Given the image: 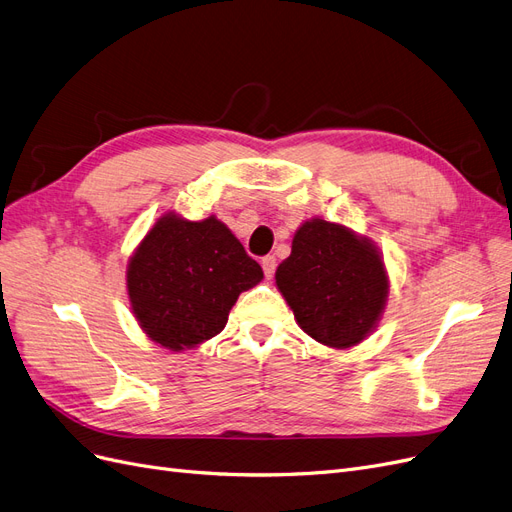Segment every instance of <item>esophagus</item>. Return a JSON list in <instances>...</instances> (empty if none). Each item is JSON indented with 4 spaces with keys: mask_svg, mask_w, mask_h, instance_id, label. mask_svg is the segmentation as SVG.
<instances>
[{
    "mask_svg": "<svg viewBox=\"0 0 512 512\" xmlns=\"http://www.w3.org/2000/svg\"><path fill=\"white\" fill-rule=\"evenodd\" d=\"M261 268H263V274H266V278H272L274 276V270H276V259L274 255H266L261 259Z\"/></svg>",
    "mask_w": 512,
    "mask_h": 512,
    "instance_id": "1",
    "label": "esophagus"
}]
</instances>
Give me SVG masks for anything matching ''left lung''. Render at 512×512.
Segmentation results:
<instances>
[{
    "instance_id": "1",
    "label": "left lung",
    "mask_w": 512,
    "mask_h": 512,
    "mask_svg": "<svg viewBox=\"0 0 512 512\" xmlns=\"http://www.w3.org/2000/svg\"><path fill=\"white\" fill-rule=\"evenodd\" d=\"M276 287L304 332L332 349L372 334L389 295V276L370 238L349 227L310 219L276 268Z\"/></svg>"
}]
</instances>
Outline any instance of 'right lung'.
Instances as JSON below:
<instances>
[{
    "instance_id": "add662e5",
    "label": "right lung",
    "mask_w": 512,
    "mask_h": 512,
    "mask_svg": "<svg viewBox=\"0 0 512 512\" xmlns=\"http://www.w3.org/2000/svg\"><path fill=\"white\" fill-rule=\"evenodd\" d=\"M261 278L259 263L217 217L168 212L129 257L127 295L148 338L185 351L221 334L238 295Z\"/></svg>"
}]
</instances>
